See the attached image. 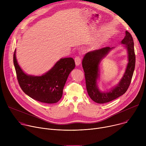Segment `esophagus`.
<instances>
[{"instance_id":"34e87169","label":"esophagus","mask_w":146,"mask_h":146,"mask_svg":"<svg viewBox=\"0 0 146 146\" xmlns=\"http://www.w3.org/2000/svg\"><path fill=\"white\" fill-rule=\"evenodd\" d=\"M74 60H75V64L77 66H78L79 65H80L81 64V58L79 56H77L74 59Z\"/></svg>"}]
</instances>
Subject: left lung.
Wrapping results in <instances>:
<instances>
[{
	"mask_svg": "<svg viewBox=\"0 0 146 146\" xmlns=\"http://www.w3.org/2000/svg\"><path fill=\"white\" fill-rule=\"evenodd\" d=\"M121 44L125 45L128 52V63L122 78L118 84L108 92H102L98 88L97 80L99 77V64L114 47H106L87 53L82 59L87 92L91 99L98 103H105L113 100L126 92L131 84L135 67L136 56L134 43L132 35L126 31L125 36Z\"/></svg>",
	"mask_w": 146,
	"mask_h": 146,
	"instance_id": "8db88e82",
	"label": "left lung"
}]
</instances>
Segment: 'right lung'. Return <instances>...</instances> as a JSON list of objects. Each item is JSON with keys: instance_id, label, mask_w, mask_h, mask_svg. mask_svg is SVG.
I'll use <instances>...</instances> for the list:
<instances>
[{"instance_id": "1", "label": "right lung", "mask_w": 146, "mask_h": 146, "mask_svg": "<svg viewBox=\"0 0 146 146\" xmlns=\"http://www.w3.org/2000/svg\"><path fill=\"white\" fill-rule=\"evenodd\" d=\"M13 55L17 77L22 90L32 99L45 103L58 102L62 96L63 89L70 73L75 67L72 58L59 59L55 65L42 76H35L25 73Z\"/></svg>"}]
</instances>
